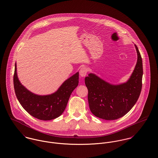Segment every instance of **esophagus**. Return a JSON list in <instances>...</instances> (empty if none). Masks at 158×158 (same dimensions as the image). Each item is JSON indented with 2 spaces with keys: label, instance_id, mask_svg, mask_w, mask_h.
<instances>
[{
  "label": "esophagus",
  "instance_id": "esophagus-1",
  "mask_svg": "<svg viewBox=\"0 0 158 158\" xmlns=\"http://www.w3.org/2000/svg\"><path fill=\"white\" fill-rule=\"evenodd\" d=\"M88 72V69L86 67H82L79 71V75L82 77H85Z\"/></svg>",
  "mask_w": 158,
  "mask_h": 158
}]
</instances>
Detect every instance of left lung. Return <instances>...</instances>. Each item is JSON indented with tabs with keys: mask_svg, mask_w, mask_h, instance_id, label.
Returning <instances> with one entry per match:
<instances>
[{
	"mask_svg": "<svg viewBox=\"0 0 158 158\" xmlns=\"http://www.w3.org/2000/svg\"><path fill=\"white\" fill-rule=\"evenodd\" d=\"M138 60L130 78L120 85H111L94 74L85 78L88 88V101L91 113L105 120H115L125 115L137 102L142 89V60L135 45Z\"/></svg>",
	"mask_w": 158,
	"mask_h": 158,
	"instance_id": "1",
	"label": "left lung"
}]
</instances>
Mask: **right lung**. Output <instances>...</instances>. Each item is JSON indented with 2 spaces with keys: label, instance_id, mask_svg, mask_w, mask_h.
<instances>
[{
  "label": "right lung",
  "instance_id": "obj_1",
  "mask_svg": "<svg viewBox=\"0 0 158 158\" xmlns=\"http://www.w3.org/2000/svg\"><path fill=\"white\" fill-rule=\"evenodd\" d=\"M15 64L13 77L16 97L22 107L35 118L48 121L60 116L64 111L71 93L79 83V73L66 80L59 88L52 94L39 96L24 87L19 81Z\"/></svg>",
  "mask_w": 158,
  "mask_h": 158
}]
</instances>
